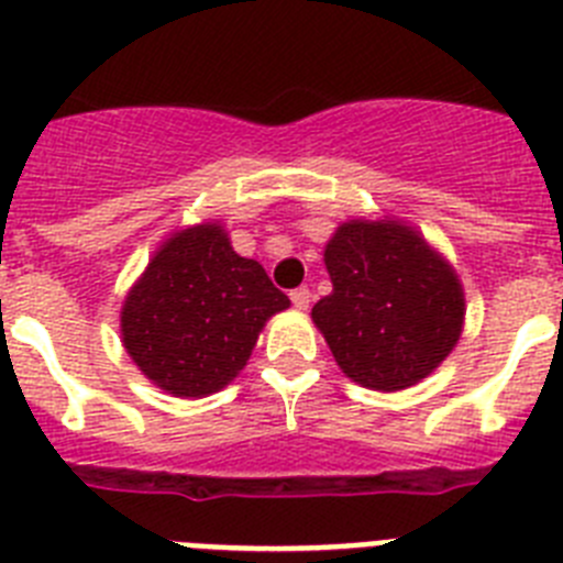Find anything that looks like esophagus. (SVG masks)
I'll return each instance as SVG.
<instances>
[{"label":"esophagus","mask_w":563,"mask_h":563,"mask_svg":"<svg viewBox=\"0 0 563 563\" xmlns=\"http://www.w3.org/2000/svg\"><path fill=\"white\" fill-rule=\"evenodd\" d=\"M310 298H312V292L307 290V287H296V290L290 292L292 307H298V310H307V307H310Z\"/></svg>","instance_id":"1"}]
</instances>
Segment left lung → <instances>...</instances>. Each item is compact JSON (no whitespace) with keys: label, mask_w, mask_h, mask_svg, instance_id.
Instances as JSON below:
<instances>
[{"label":"left lung","mask_w":563,"mask_h":563,"mask_svg":"<svg viewBox=\"0 0 563 563\" xmlns=\"http://www.w3.org/2000/svg\"><path fill=\"white\" fill-rule=\"evenodd\" d=\"M332 292L312 307L343 375L400 391L454 350L465 296L454 267L409 225L350 220L324 251Z\"/></svg>","instance_id":"8db88e82"}]
</instances>
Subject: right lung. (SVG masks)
Listing matches in <instances>:
<instances>
[{
  "label": "right lung",
  "mask_w": 563,
  "mask_h": 563,
  "mask_svg": "<svg viewBox=\"0 0 563 563\" xmlns=\"http://www.w3.org/2000/svg\"><path fill=\"white\" fill-rule=\"evenodd\" d=\"M253 258L239 256L220 222L166 239L121 310L137 369L174 397H206L242 372L265 321L287 310Z\"/></svg>",
  "instance_id": "1"
}]
</instances>
